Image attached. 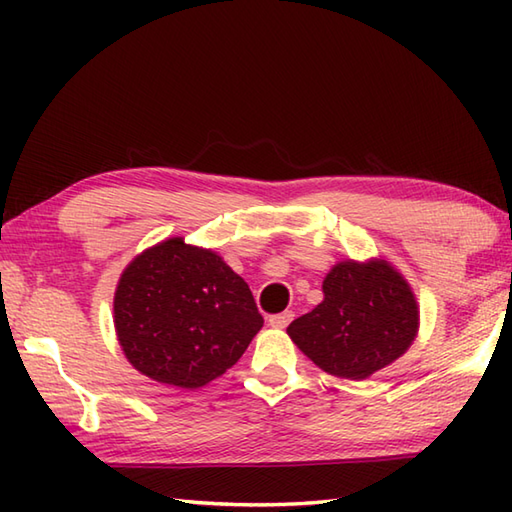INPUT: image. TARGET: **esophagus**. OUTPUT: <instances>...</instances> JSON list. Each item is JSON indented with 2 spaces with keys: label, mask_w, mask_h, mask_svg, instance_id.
Segmentation results:
<instances>
[{
  "label": "esophagus",
  "mask_w": 512,
  "mask_h": 512,
  "mask_svg": "<svg viewBox=\"0 0 512 512\" xmlns=\"http://www.w3.org/2000/svg\"><path fill=\"white\" fill-rule=\"evenodd\" d=\"M292 317H295V314H292L290 310H286V312H279V314H273V317L268 319V323H270V328H277V330H284L286 325L292 321Z\"/></svg>",
  "instance_id": "obj_1"
}]
</instances>
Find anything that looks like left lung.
Listing matches in <instances>:
<instances>
[{
    "mask_svg": "<svg viewBox=\"0 0 512 512\" xmlns=\"http://www.w3.org/2000/svg\"><path fill=\"white\" fill-rule=\"evenodd\" d=\"M416 334V297L385 259L336 264L323 279V301L288 325V336L314 365L350 380L394 363Z\"/></svg>",
    "mask_w": 512,
    "mask_h": 512,
    "instance_id": "1",
    "label": "left lung"
}]
</instances>
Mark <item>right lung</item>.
<instances>
[{
	"mask_svg": "<svg viewBox=\"0 0 512 512\" xmlns=\"http://www.w3.org/2000/svg\"><path fill=\"white\" fill-rule=\"evenodd\" d=\"M114 325L140 374L198 389L239 361L264 317L246 281L220 255L171 237L123 270Z\"/></svg>",
	"mask_w": 512,
	"mask_h": 512,
	"instance_id": "1",
	"label": "right lung"
}]
</instances>
